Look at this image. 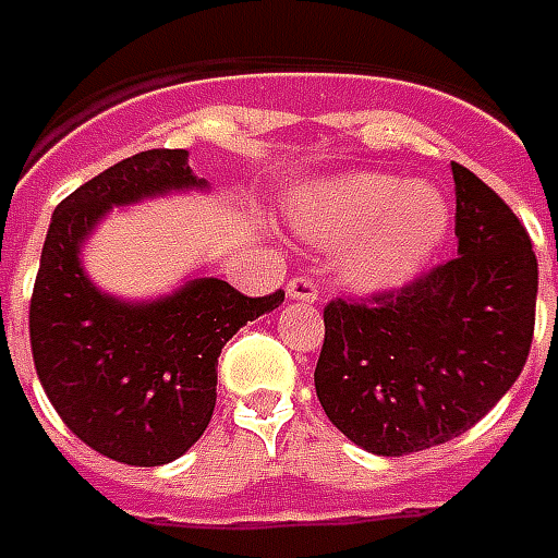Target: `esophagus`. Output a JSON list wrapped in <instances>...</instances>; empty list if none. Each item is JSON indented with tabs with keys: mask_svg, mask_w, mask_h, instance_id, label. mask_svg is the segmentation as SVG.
<instances>
[{
	"mask_svg": "<svg viewBox=\"0 0 558 558\" xmlns=\"http://www.w3.org/2000/svg\"><path fill=\"white\" fill-rule=\"evenodd\" d=\"M288 298L291 300H306V303H312V300H318V286H315V279H310V276H294L291 282H288Z\"/></svg>",
	"mask_w": 558,
	"mask_h": 558,
	"instance_id": "esophagus-1",
	"label": "esophagus"
}]
</instances>
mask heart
<instances>
[{"instance_id": "b5f03b06", "label": "heart", "mask_w": 558, "mask_h": 558, "mask_svg": "<svg viewBox=\"0 0 558 558\" xmlns=\"http://www.w3.org/2000/svg\"><path fill=\"white\" fill-rule=\"evenodd\" d=\"M294 222L322 246H345V276L381 288L424 264L448 231V201L433 185L393 173H345L315 183L294 201Z\"/></svg>"}]
</instances>
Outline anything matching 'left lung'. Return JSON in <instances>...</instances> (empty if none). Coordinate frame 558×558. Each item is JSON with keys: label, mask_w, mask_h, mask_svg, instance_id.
Segmentation results:
<instances>
[{"label": "left lung", "mask_w": 558, "mask_h": 558, "mask_svg": "<svg viewBox=\"0 0 558 558\" xmlns=\"http://www.w3.org/2000/svg\"><path fill=\"white\" fill-rule=\"evenodd\" d=\"M457 255L402 288L324 306L315 393L330 424L378 457L436 448L484 417L523 373L538 258L513 209L450 165Z\"/></svg>", "instance_id": "8db88e82"}]
</instances>
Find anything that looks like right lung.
I'll return each instance as SVG.
<instances>
[{"label": "right lung", "mask_w": 558, "mask_h": 558, "mask_svg": "<svg viewBox=\"0 0 558 558\" xmlns=\"http://www.w3.org/2000/svg\"><path fill=\"white\" fill-rule=\"evenodd\" d=\"M204 189L185 149H146L74 189L47 231L29 300L35 373L83 445L125 465H165L204 436L225 342L286 291L246 298L195 279L156 303H120L81 270V243L110 207L171 189Z\"/></svg>", "instance_id": "obj_1"}]
</instances>
